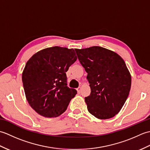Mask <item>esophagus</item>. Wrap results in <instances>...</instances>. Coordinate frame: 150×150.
Masks as SVG:
<instances>
[{"label": "esophagus", "mask_w": 150, "mask_h": 150, "mask_svg": "<svg viewBox=\"0 0 150 150\" xmlns=\"http://www.w3.org/2000/svg\"><path fill=\"white\" fill-rule=\"evenodd\" d=\"M81 90V87H79V88H77V93H80Z\"/></svg>", "instance_id": "34e87169"}]
</instances>
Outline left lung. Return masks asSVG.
<instances>
[{"instance_id": "obj_1", "label": "left lung", "mask_w": 150, "mask_h": 150, "mask_svg": "<svg viewBox=\"0 0 150 150\" xmlns=\"http://www.w3.org/2000/svg\"><path fill=\"white\" fill-rule=\"evenodd\" d=\"M86 71L91 93L85 97L88 110L97 119L113 117L122 109L131 88L132 77L122 57L100 46L75 49Z\"/></svg>"}]
</instances>
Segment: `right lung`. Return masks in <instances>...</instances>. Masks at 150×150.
I'll use <instances>...</instances> for the list:
<instances>
[{
	"label": "right lung",
	"mask_w": 150,
	"mask_h": 150,
	"mask_svg": "<svg viewBox=\"0 0 150 150\" xmlns=\"http://www.w3.org/2000/svg\"><path fill=\"white\" fill-rule=\"evenodd\" d=\"M77 57L67 47H47L28 60L22 75L26 99L40 115L57 117L66 110L75 89L67 86L66 72Z\"/></svg>",
	"instance_id": "add662e5"
}]
</instances>
